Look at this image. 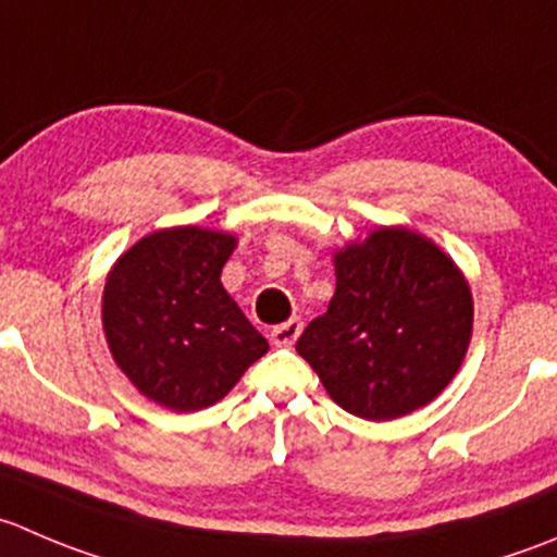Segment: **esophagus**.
Instances as JSON below:
<instances>
[{
	"label": "esophagus",
	"mask_w": 557,
	"mask_h": 557,
	"mask_svg": "<svg viewBox=\"0 0 557 557\" xmlns=\"http://www.w3.org/2000/svg\"><path fill=\"white\" fill-rule=\"evenodd\" d=\"M299 334H301V321L299 318H288V321L272 329V343L280 345V348H290Z\"/></svg>",
	"instance_id": "esophagus-1"
}]
</instances>
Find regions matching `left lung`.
<instances>
[{
	"mask_svg": "<svg viewBox=\"0 0 557 557\" xmlns=\"http://www.w3.org/2000/svg\"><path fill=\"white\" fill-rule=\"evenodd\" d=\"M329 310L296 343L329 397L367 422H392L451 383L473 334L462 269L433 239L381 225L334 250Z\"/></svg>",
	"mask_w": 557,
	"mask_h": 557,
	"instance_id": "left-lung-1",
	"label": "left lung"
}]
</instances>
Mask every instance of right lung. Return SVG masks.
<instances>
[{
  "label": "right lung",
  "mask_w": 557,
  "mask_h": 557,
  "mask_svg": "<svg viewBox=\"0 0 557 557\" xmlns=\"http://www.w3.org/2000/svg\"><path fill=\"white\" fill-rule=\"evenodd\" d=\"M236 236L160 228L116 258L102 288V332L138 392L176 413L223 399L269 350L220 283Z\"/></svg>",
  "instance_id": "obj_1"
}]
</instances>
